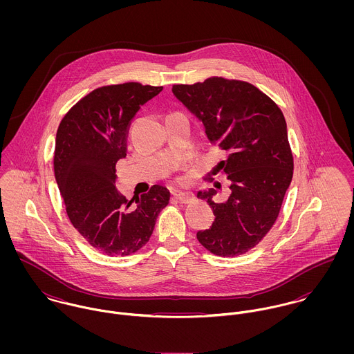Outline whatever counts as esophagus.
<instances>
[{"instance_id": "1", "label": "esophagus", "mask_w": 354, "mask_h": 354, "mask_svg": "<svg viewBox=\"0 0 354 354\" xmlns=\"http://www.w3.org/2000/svg\"><path fill=\"white\" fill-rule=\"evenodd\" d=\"M174 198L180 203H189L191 201H194V194L191 192H178V194H174Z\"/></svg>"}]
</instances>
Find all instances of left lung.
Returning <instances> with one entry per match:
<instances>
[{
	"label": "left lung",
	"instance_id": "8db88e82",
	"mask_svg": "<svg viewBox=\"0 0 354 354\" xmlns=\"http://www.w3.org/2000/svg\"><path fill=\"white\" fill-rule=\"evenodd\" d=\"M204 125L208 140L227 152L218 163L232 194L214 202L215 191L198 198L212 208L209 229L198 232L209 252L233 257L256 247L275 223L293 177V155L285 117L278 104L251 83L209 77L171 88Z\"/></svg>",
	"mask_w": 354,
	"mask_h": 354
}]
</instances>
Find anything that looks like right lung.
Segmentation results:
<instances>
[{"mask_svg": "<svg viewBox=\"0 0 354 354\" xmlns=\"http://www.w3.org/2000/svg\"><path fill=\"white\" fill-rule=\"evenodd\" d=\"M162 88L133 82L100 87L59 122L55 181L73 227L100 252H138L149 243L158 214L170 201V192L160 185L135 203L115 189V163L127 155L131 121Z\"/></svg>", "mask_w": 354, "mask_h": 354, "instance_id": "right-lung-1", "label": "right lung"}]
</instances>
